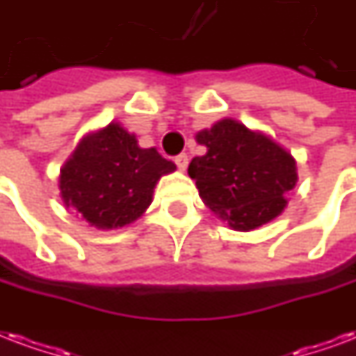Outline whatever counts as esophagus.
Returning a JSON list of instances; mask_svg holds the SVG:
<instances>
[{"mask_svg":"<svg viewBox=\"0 0 356 356\" xmlns=\"http://www.w3.org/2000/svg\"><path fill=\"white\" fill-rule=\"evenodd\" d=\"M175 164H177V168L181 170V172H184L186 166H188V156H186L184 153L177 154V156H175Z\"/></svg>","mask_w":356,"mask_h":356,"instance_id":"1","label":"esophagus"}]
</instances>
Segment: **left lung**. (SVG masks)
I'll use <instances>...</instances> for the list:
<instances>
[{"label":"left lung","instance_id":"left-lung-1","mask_svg":"<svg viewBox=\"0 0 356 356\" xmlns=\"http://www.w3.org/2000/svg\"><path fill=\"white\" fill-rule=\"evenodd\" d=\"M196 142L207 153L192 159L188 175L211 211L238 232L275 220L286 209V194L297 184V162L289 151L235 119L200 130Z\"/></svg>","mask_w":356,"mask_h":356}]
</instances>
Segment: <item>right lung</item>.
I'll list each match as a JSON object with an SVG mask.
<instances>
[{"mask_svg": "<svg viewBox=\"0 0 356 356\" xmlns=\"http://www.w3.org/2000/svg\"><path fill=\"white\" fill-rule=\"evenodd\" d=\"M175 164L154 147L142 149L119 123L83 136L59 173L61 200L99 229L138 220L153 202L154 186Z\"/></svg>", "mask_w": 356, "mask_h": 356, "instance_id": "1", "label": "right lung"}]
</instances>
